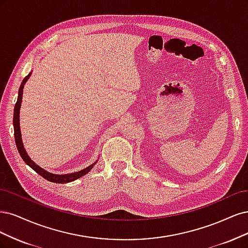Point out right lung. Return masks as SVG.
Masks as SVG:
<instances>
[{"label":"right lung","instance_id":"obj_1","mask_svg":"<svg viewBox=\"0 0 248 248\" xmlns=\"http://www.w3.org/2000/svg\"><path fill=\"white\" fill-rule=\"evenodd\" d=\"M31 76V73L25 77L23 79L21 85L19 87L18 91V97H17V102L15 104L14 107V115H13V126H14V138H15V143H16V147L18 149V153L20 155V156L22 157L23 161L27 165H29L31 169H33L35 172H37L39 175H41L43 178H45L46 180L54 182V183H68L71 181H74L78 178H80L82 176H84L85 174L89 173L92 168L93 167V165H95V163H93V165H91L90 167L85 168V169L79 171V172H75V173H71V174H65V175H58V174H52L45 171L42 168H40L38 165H36L31 159L30 158V156L28 155V154L26 153V149L23 148V144L21 141V134H20V126H19V109H20V103H21V99H22V92H23V85L26 84L27 80L29 79V77Z\"/></svg>","mask_w":248,"mask_h":248}]
</instances>
